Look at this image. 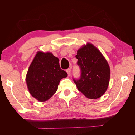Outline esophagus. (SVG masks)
I'll list each match as a JSON object with an SVG mask.
<instances>
[{"mask_svg": "<svg viewBox=\"0 0 135 135\" xmlns=\"http://www.w3.org/2000/svg\"><path fill=\"white\" fill-rule=\"evenodd\" d=\"M66 72H67V73H68V76H70V74H71V70H70V69H67V70H66Z\"/></svg>", "mask_w": 135, "mask_h": 135, "instance_id": "1", "label": "esophagus"}]
</instances>
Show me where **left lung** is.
Returning <instances> with one entry per match:
<instances>
[{"label":"left lung","mask_w":135,"mask_h":135,"mask_svg":"<svg viewBox=\"0 0 135 135\" xmlns=\"http://www.w3.org/2000/svg\"><path fill=\"white\" fill-rule=\"evenodd\" d=\"M81 70L79 79H73L78 90L88 99H96L107 91L110 69L101 52L91 43L80 48L75 56Z\"/></svg>","instance_id":"8db88e82"}]
</instances>
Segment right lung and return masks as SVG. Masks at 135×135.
<instances>
[{
	"mask_svg": "<svg viewBox=\"0 0 135 135\" xmlns=\"http://www.w3.org/2000/svg\"><path fill=\"white\" fill-rule=\"evenodd\" d=\"M68 74L61 69L59 60L51 52L38 51L28 68L26 82L31 95L40 102L50 99Z\"/></svg>",
	"mask_w": 135,
	"mask_h": 135,
	"instance_id": "1",
	"label": "right lung"
}]
</instances>
